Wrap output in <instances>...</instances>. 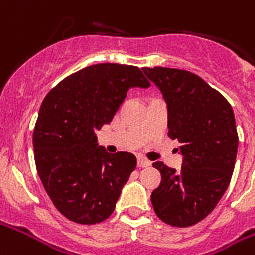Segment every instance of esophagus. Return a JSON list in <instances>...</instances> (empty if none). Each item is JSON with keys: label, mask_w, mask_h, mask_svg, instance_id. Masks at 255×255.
<instances>
[{"label": "esophagus", "mask_w": 255, "mask_h": 255, "mask_svg": "<svg viewBox=\"0 0 255 255\" xmlns=\"http://www.w3.org/2000/svg\"><path fill=\"white\" fill-rule=\"evenodd\" d=\"M137 166L141 167V168H144V167H149V166H151V162H148L147 159L139 156V158H137Z\"/></svg>", "instance_id": "34e87169"}]
</instances>
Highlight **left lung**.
Listing matches in <instances>:
<instances>
[{
  "instance_id": "1",
  "label": "left lung",
  "mask_w": 255,
  "mask_h": 255,
  "mask_svg": "<svg viewBox=\"0 0 255 255\" xmlns=\"http://www.w3.org/2000/svg\"><path fill=\"white\" fill-rule=\"evenodd\" d=\"M167 104L171 139L180 143L182 168L155 162L162 182L151 194L167 225L192 226L209 215L229 187L238 151L236 118L226 99L203 79L174 68H143Z\"/></svg>"
}]
</instances>
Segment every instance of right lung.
<instances>
[{
	"instance_id": "add662e5",
	"label": "right lung",
	"mask_w": 255,
	"mask_h": 255,
	"mask_svg": "<svg viewBox=\"0 0 255 255\" xmlns=\"http://www.w3.org/2000/svg\"><path fill=\"white\" fill-rule=\"evenodd\" d=\"M137 67L96 64L58 83L44 99L33 132L38 176L69 221L95 225L114 213L136 168L131 152L108 153L96 131L111 123L129 88H148Z\"/></svg>"
}]
</instances>
